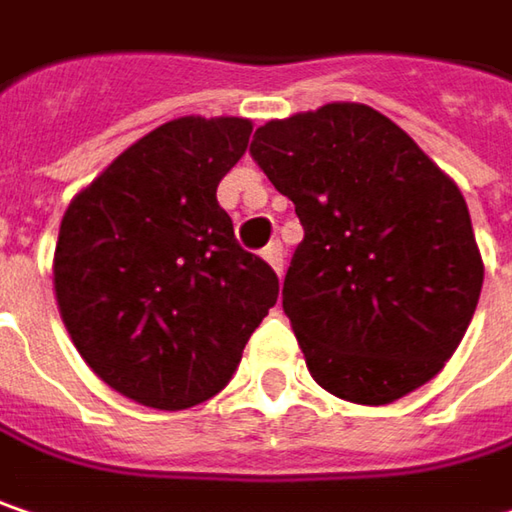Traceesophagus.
<instances>
[{"instance_id":"esophagus-1","label":"esophagus","mask_w":512,"mask_h":512,"mask_svg":"<svg viewBox=\"0 0 512 512\" xmlns=\"http://www.w3.org/2000/svg\"><path fill=\"white\" fill-rule=\"evenodd\" d=\"M263 257H266V263H269L278 275H284V246H281V243H269V246L263 249Z\"/></svg>"}]
</instances>
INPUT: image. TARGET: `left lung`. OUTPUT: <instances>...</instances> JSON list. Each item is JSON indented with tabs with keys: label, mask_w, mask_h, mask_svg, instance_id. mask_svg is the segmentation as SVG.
I'll return each instance as SVG.
<instances>
[{
	"label": "left lung",
	"mask_w": 512,
	"mask_h": 512,
	"mask_svg": "<svg viewBox=\"0 0 512 512\" xmlns=\"http://www.w3.org/2000/svg\"><path fill=\"white\" fill-rule=\"evenodd\" d=\"M249 153L304 226L284 313L313 379L362 406L429 382L484 284L458 185L365 104L269 121Z\"/></svg>",
	"instance_id": "left-lung-1"
}]
</instances>
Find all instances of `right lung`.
I'll use <instances>...</instances> for the list:
<instances>
[{"mask_svg":"<svg viewBox=\"0 0 512 512\" xmlns=\"http://www.w3.org/2000/svg\"><path fill=\"white\" fill-rule=\"evenodd\" d=\"M246 118H179L127 147L72 199L54 252L60 316L89 368L141 406L191 408L234 376L278 301L217 185L246 153Z\"/></svg>","mask_w":512,"mask_h":512,"instance_id":"add662e5","label":"right lung"}]
</instances>
